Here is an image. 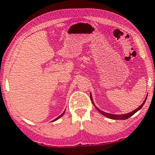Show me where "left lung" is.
<instances>
[{
	"label": "left lung",
	"instance_id": "left-lung-1",
	"mask_svg": "<svg viewBox=\"0 0 155 155\" xmlns=\"http://www.w3.org/2000/svg\"><path fill=\"white\" fill-rule=\"evenodd\" d=\"M148 96V95H147ZM90 98L91 100V101H92V103L94 106H95V107L96 108V109L98 110V111L101 113V114H103V115H104V116H106L107 117H109V118L110 119H113V120H126V119H128V117H130L131 115H133V114H135L136 112L138 111L139 110H140L141 107H142L143 106L144 103H145V102L146 101V98L147 97L145 98V100H144L143 103L141 104V105L138 107V108L136 109L135 110H134V111H133L132 112H130L128 113V114H122V115H115V114H108V113H106V112H104L103 111H101V110H100L98 107H96L95 104H94V102H93V100H92V96H91V94H90Z\"/></svg>",
	"mask_w": 155,
	"mask_h": 155
}]
</instances>
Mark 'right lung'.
Segmentation results:
<instances>
[{
	"mask_svg": "<svg viewBox=\"0 0 155 155\" xmlns=\"http://www.w3.org/2000/svg\"><path fill=\"white\" fill-rule=\"evenodd\" d=\"M65 111H64V112H63V113H62V114H61V115H59V117H57V118H56V119H54V120H53V121H55V120H58V119H59V118H60V117H61V116H62V115H64V113H65Z\"/></svg>",
	"mask_w": 155,
	"mask_h": 155,
	"instance_id": "1",
	"label": "right lung"
}]
</instances>
